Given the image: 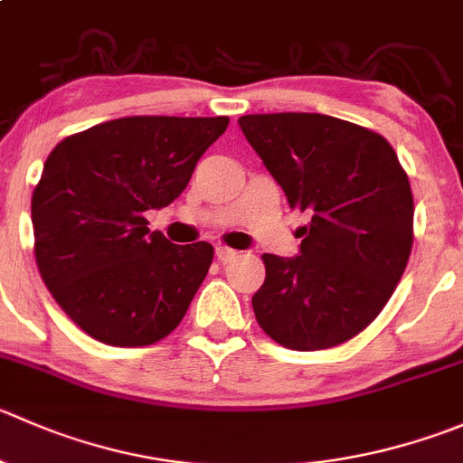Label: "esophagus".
Instances as JSON below:
<instances>
[{
  "mask_svg": "<svg viewBox=\"0 0 463 463\" xmlns=\"http://www.w3.org/2000/svg\"><path fill=\"white\" fill-rule=\"evenodd\" d=\"M235 258H237V250L228 249V246H217V260L222 264L232 262V260H235Z\"/></svg>",
  "mask_w": 463,
  "mask_h": 463,
  "instance_id": "1",
  "label": "esophagus"
}]
</instances>
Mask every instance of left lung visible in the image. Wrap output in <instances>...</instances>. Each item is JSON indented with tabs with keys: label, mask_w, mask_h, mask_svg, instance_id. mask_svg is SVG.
<instances>
[{
	"label": "left lung",
	"mask_w": 463,
	"mask_h": 463,
	"mask_svg": "<svg viewBox=\"0 0 463 463\" xmlns=\"http://www.w3.org/2000/svg\"><path fill=\"white\" fill-rule=\"evenodd\" d=\"M240 128L287 203L309 214L298 255L264 253L260 327L291 351L353 339L387 305L414 228L410 178L378 133L318 112L244 115Z\"/></svg>",
	"instance_id": "obj_1"
}]
</instances>
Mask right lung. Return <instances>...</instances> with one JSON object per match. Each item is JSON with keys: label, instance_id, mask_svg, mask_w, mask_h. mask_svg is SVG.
Returning <instances> with one entry per match:
<instances>
[{"label": "right lung", "instance_id": "obj_1", "mask_svg": "<svg viewBox=\"0 0 463 463\" xmlns=\"http://www.w3.org/2000/svg\"><path fill=\"white\" fill-rule=\"evenodd\" d=\"M228 118H122L65 137L31 199L35 262L56 303L110 345H149L185 317L213 264L208 241L178 246L146 210L181 196Z\"/></svg>", "mask_w": 463, "mask_h": 463}]
</instances>
